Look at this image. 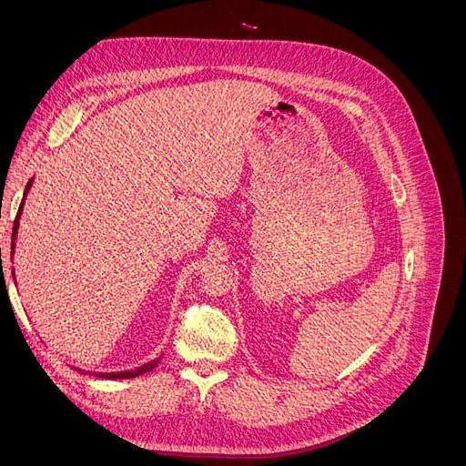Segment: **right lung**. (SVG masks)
Wrapping results in <instances>:
<instances>
[{
  "mask_svg": "<svg viewBox=\"0 0 466 466\" xmlns=\"http://www.w3.org/2000/svg\"><path fill=\"white\" fill-rule=\"evenodd\" d=\"M31 185H33V180L29 182V185H26V190L31 188ZM21 209H23V202H21V206H19V214H17V218H15V223H13V241H11V255H13V247H15V235H17V229H19V218H21ZM2 250V248H0ZM0 257H2V252H0ZM159 363V360H155V361H149V363H146V365H142V368H137V370H134V371H122V373H98V377H105V379H128V377H136V375H142V373H147V371H151L155 365Z\"/></svg>",
  "mask_w": 466,
  "mask_h": 466,
  "instance_id": "obj_1",
  "label": "right lung"
}]
</instances>
